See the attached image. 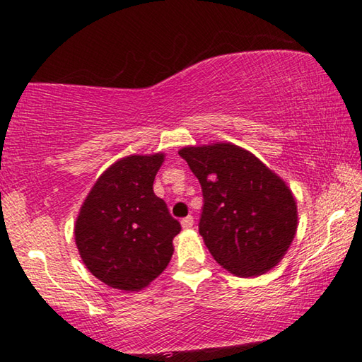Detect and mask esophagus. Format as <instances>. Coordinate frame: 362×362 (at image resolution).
<instances>
[{
  "mask_svg": "<svg viewBox=\"0 0 362 362\" xmlns=\"http://www.w3.org/2000/svg\"><path fill=\"white\" fill-rule=\"evenodd\" d=\"M182 226H183V228H192V226H193V217L192 216H187L185 218H182Z\"/></svg>",
  "mask_w": 362,
  "mask_h": 362,
  "instance_id": "esophagus-1",
  "label": "esophagus"
}]
</instances>
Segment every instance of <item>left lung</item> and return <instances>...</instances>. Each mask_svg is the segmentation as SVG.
Segmentation results:
<instances>
[{
	"mask_svg": "<svg viewBox=\"0 0 362 362\" xmlns=\"http://www.w3.org/2000/svg\"><path fill=\"white\" fill-rule=\"evenodd\" d=\"M179 155L203 189L198 226L214 259L243 278L279 263L297 231L296 199L286 183L231 144L187 146Z\"/></svg>",
	"mask_w": 362,
	"mask_h": 362,
	"instance_id": "1",
	"label": "left lung"
}]
</instances>
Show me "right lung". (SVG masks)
<instances>
[{
    "mask_svg": "<svg viewBox=\"0 0 362 362\" xmlns=\"http://www.w3.org/2000/svg\"><path fill=\"white\" fill-rule=\"evenodd\" d=\"M164 156H127L100 175L79 211L75 238L90 273L110 287L140 291L163 273L182 226L153 193Z\"/></svg>",
    "mask_w": 362,
    "mask_h": 362,
    "instance_id": "right-lung-1",
    "label": "right lung"
}]
</instances>
